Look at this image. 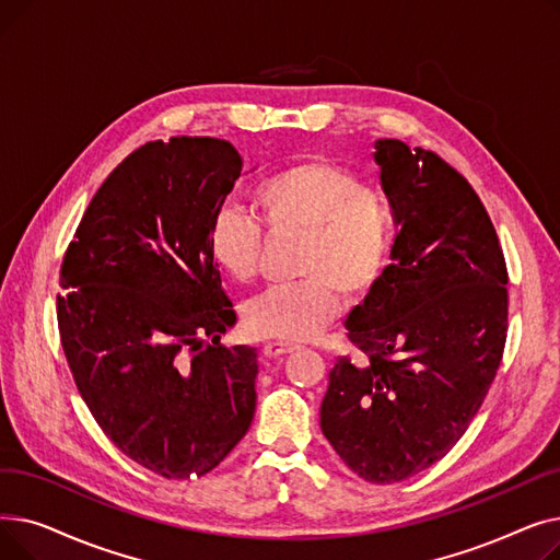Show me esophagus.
<instances>
[{
  "instance_id": "1",
  "label": "esophagus",
  "mask_w": 560,
  "mask_h": 560,
  "mask_svg": "<svg viewBox=\"0 0 560 560\" xmlns=\"http://www.w3.org/2000/svg\"><path fill=\"white\" fill-rule=\"evenodd\" d=\"M295 349H298V345L272 340V342H265L262 345V354L268 357V359H279V357H285V354H292V351H295Z\"/></svg>"
}]
</instances>
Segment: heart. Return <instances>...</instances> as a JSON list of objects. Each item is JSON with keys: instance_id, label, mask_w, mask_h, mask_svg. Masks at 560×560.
<instances>
[{"instance_id": "heart-1", "label": "heart", "mask_w": 560, "mask_h": 560, "mask_svg": "<svg viewBox=\"0 0 560 560\" xmlns=\"http://www.w3.org/2000/svg\"><path fill=\"white\" fill-rule=\"evenodd\" d=\"M252 197L270 233H302L298 275L304 279L254 298L243 325L254 338L308 340L338 317L342 292L361 300L384 275L393 245L388 197L327 159L281 167ZM209 249L229 279L247 283L260 270V224L238 206H222L209 226Z\"/></svg>"}]
</instances>
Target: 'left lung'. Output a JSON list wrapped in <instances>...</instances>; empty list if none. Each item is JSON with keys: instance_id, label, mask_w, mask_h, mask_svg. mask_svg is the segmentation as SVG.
I'll return each instance as SVG.
<instances>
[{"instance_id": "obj_1", "label": "left lung", "mask_w": 560, "mask_h": 560, "mask_svg": "<svg viewBox=\"0 0 560 560\" xmlns=\"http://www.w3.org/2000/svg\"><path fill=\"white\" fill-rule=\"evenodd\" d=\"M374 150L399 233L345 325L365 363L336 361L319 427L351 472L397 483L443 458L481 408L504 357L509 272L456 167L395 138Z\"/></svg>"}]
</instances>
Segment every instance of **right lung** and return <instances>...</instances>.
<instances>
[{"label":"right lung","mask_w":560,"mask_h":560,"mask_svg":"<svg viewBox=\"0 0 560 560\" xmlns=\"http://www.w3.org/2000/svg\"><path fill=\"white\" fill-rule=\"evenodd\" d=\"M220 138L176 136L117 165L61 262L58 334L79 395L113 445L165 479H197L247 433L256 349L235 325L209 226L241 176Z\"/></svg>","instance_id":"1"}]
</instances>
